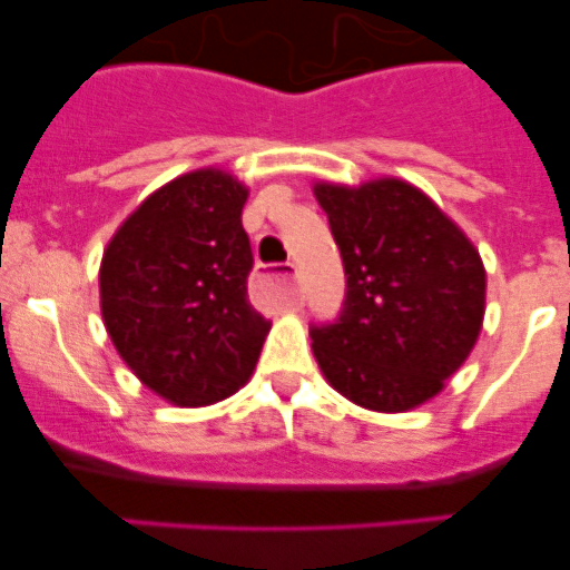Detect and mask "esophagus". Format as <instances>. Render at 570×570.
I'll return each instance as SVG.
<instances>
[{"instance_id":"1","label":"esophagus","mask_w":570,"mask_h":570,"mask_svg":"<svg viewBox=\"0 0 570 570\" xmlns=\"http://www.w3.org/2000/svg\"><path fill=\"white\" fill-rule=\"evenodd\" d=\"M275 275H278V278L284 281L286 286H289L292 301H301V289H297V281H295V264H292V262H284V264H281L278 273H275Z\"/></svg>"}]
</instances>
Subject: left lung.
Instances as JSON below:
<instances>
[{"instance_id": "obj_1", "label": "left lung", "mask_w": 570, "mask_h": 570, "mask_svg": "<svg viewBox=\"0 0 570 570\" xmlns=\"http://www.w3.org/2000/svg\"><path fill=\"white\" fill-rule=\"evenodd\" d=\"M314 195L347 275L338 317L312 325L322 375L355 405L411 411L444 389L480 336V253L422 189L400 178L317 184Z\"/></svg>"}]
</instances>
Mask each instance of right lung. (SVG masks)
Masks as SVG:
<instances>
[{
  "label": "right lung",
  "instance_id": "add662e5",
  "mask_svg": "<svg viewBox=\"0 0 570 570\" xmlns=\"http://www.w3.org/2000/svg\"><path fill=\"white\" fill-rule=\"evenodd\" d=\"M248 189L217 168L148 195L101 258V317L120 358L184 407L245 386L269 322L250 306Z\"/></svg>",
  "mask_w": 570,
  "mask_h": 570
}]
</instances>
